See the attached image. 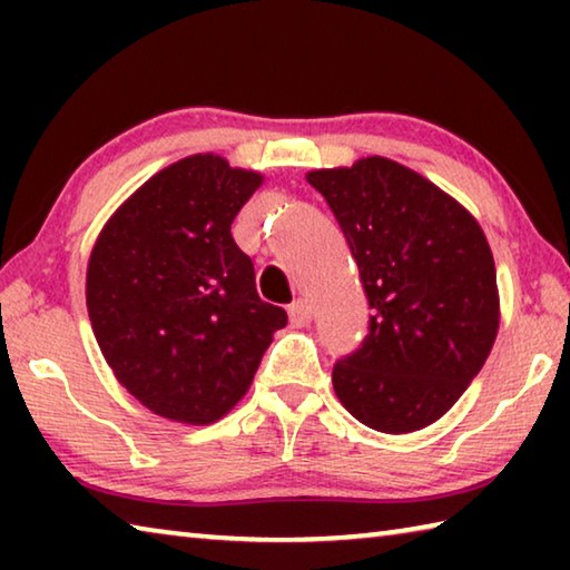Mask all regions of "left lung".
<instances>
[{"mask_svg":"<svg viewBox=\"0 0 570 570\" xmlns=\"http://www.w3.org/2000/svg\"><path fill=\"white\" fill-rule=\"evenodd\" d=\"M262 183L198 153L135 190L95 240L85 286L95 340L122 387L160 417H226L286 326L230 236Z\"/></svg>","mask_w":570,"mask_h":570,"instance_id":"obj_1","label":"left lung"}]
</instances>
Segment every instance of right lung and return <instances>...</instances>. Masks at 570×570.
<instances>
[{
  "label": "right lung",
  "instance_id": "add662e5",
  "mask_svg": "<svg viewBox=\"0 0 570 570\" xmlns=\"http://www.w3.org/2000/svg\"><path fill=\"white\" fill-rule=\"evenodd\" d=\"M370 304L362 344L334 364L352 417L387 435L440 420L485 364L500 326L488 238L420 173L372 156L312 173Z\"/></svg>",
  "mask_w": 570,
  "mask_h": 570
}]
</instances>
